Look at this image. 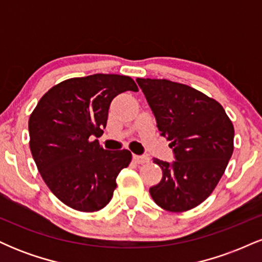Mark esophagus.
Listing matches in <instances>:
<instances>
[{
    "label": "esophagus",
    "mask_w": 262,
    "mask_h": 262,
    "mask_svg": "<svg viewBox=\"0 0 262 262\" xmlns=\"http://www.w3.org/2000/svg\"><path fill=\"white\" fill-rule=\"evenodd\" d=\"M133 160L137 164H145L149 161V158L146 155H133Z\"/></svg>",
    "instance_id": "34e87169"
}]
</instances>
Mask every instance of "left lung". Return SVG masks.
I'll return each instance as SVG.
<instances>
[{"label": "left lung", "instance_id": "1", "mask_svg": "<svg viewBox=\"0 0 262 262\" xmlns=\"http://www.w3.org/2000/svg\"><path fill=\"white\" fill-rule=\"evenodd\" d=\"M175 160L154 159L162 179L149 192L159 207L185 212L207 200L234 150V127L222 104L187 85L137 79Z\"/></svg>", "mask_w": 262, "mask_h": 262}]
</instances>
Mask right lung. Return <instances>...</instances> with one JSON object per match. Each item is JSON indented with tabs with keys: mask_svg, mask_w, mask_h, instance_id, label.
<instances>
[{
	"mask_svg": "<svg viewBox=\"0 0 262 262\" xmlns=\"http://www.w3.org/2000/svg\"><path fill=\"white\" fill-rule=\"evenodd\" d=\"M138 91L134 80L95 74L62 81L49 90L29 117V146L44 182L56 197L80 212L106 207L117 176L130 164L129 150H104L98 140L116 96Z\"/></svg>",
	"mask_w": 262,
	"mask_h": 262,
	"instance_id": "add662e5",
	"label": "right lung"
}]
</instances>
